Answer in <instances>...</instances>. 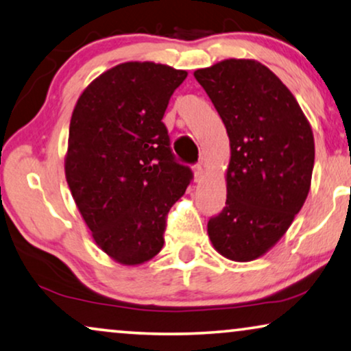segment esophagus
<instances>
[{
	"label": "esophagus",
	"mask_w": 351,
	"mask_h": 351,
	"mask_svg": "<svg viewBox=\"0 0 351 351\" xmlns=\"http://www.w3.org/2000/svg\"><path fill=\"white\" fill-rule=\"evenodd\" d=\"M202 175H204V169H202V164H195L194 165V178L195 181L202 180Z\"/></svg>",
	"instance_id": "34e87169"
}]
</instances>
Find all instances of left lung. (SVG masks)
I'll return each mask as SVG.
<instances>
[{"instance_id": "8db88e82", "label": "left lung", "mask_w": 351, "mask_h": 351, "mask_svg": "<svg viewBox=\"0 0 351 351\" xmlns=\"http://www.w3.org/2000/svg\"><path fill=\"white\" fill-rule=\"evenodd\" d=\"M194 76L230 140L226 206L208 221L211 243L246 263L278 241L302 208L312 181L315 141L288 87L254 60H224Z\"/></svg>"}]
</instances>
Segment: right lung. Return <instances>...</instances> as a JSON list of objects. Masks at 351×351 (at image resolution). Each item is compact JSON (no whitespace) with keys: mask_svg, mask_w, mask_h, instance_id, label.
Segmentation results:
<instances>
[{"mask_svg":"<svg viewBox=\"0 0 351 351\" xmlns=\"http://www.w3.org/2000/svg\"><path fill=\"white\" fill-rule=\"evenodd\" d=\"M187 76L152 62L97 77L73 111L66 181L95 243L125 265L164 246L167 215L194 178L176 160L162 117Z\"/></svg>","mask_w":351,"mask_h":351,"instance_id":"1","label":"right lung"}]
</instances>
